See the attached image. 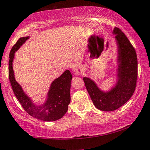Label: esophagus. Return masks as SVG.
<instances>
[{
    "label": "esophagus",
    "mask_w": 150,
    "mask_h": 150,
    "mask_svg": "<svg viewBox=\"0 0 150 150\" xmlns=\"http://www.w3.org/2000/svg\"><path fill=\"white\" fill-rule=\"evenodd\" d=\"M85 71V68L84 66H82V65H81V66L77 67L76 69H75V74L76 75H82Z\"/></svg>",
    "instance_id": "esophagus-1"
}]
</instances>
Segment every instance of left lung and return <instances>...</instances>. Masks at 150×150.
I'll return each instance as SVG.
<instances>
[{"instance_id": "obj_1", "label": "left lung", "mask_w": 150, "mask_h": 150, "mask_svg": "<svg viewBox=\"0 0 150 150\" xmlns=\"http://www.w3.org/2000/svg\"><path fill=\"white\" fill-rule=\"evenodd\" d=\"M118 45V83L109 92H103L92 80L84 77L83 80L89 96L98 109L104 111H114L128 101L133 94L137 77V58L135 48L125 34L115 27Z\"/></svg>"}]
</instances>
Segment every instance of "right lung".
Returning <instances> with one entry per match:
<instances>
[{"mask_svg": "<svg viewBox=\"0 0 150 150\" xmlns=\"http://www.w3.org/2000/svg\"><path fill=\"white\" fill-rule=\"evenodd\" d=\"M28 39L29 37L20 38L10 52L8 75L10 84L15 97L26 112L37 119L44 121H54L61 118L68 111V104L70 102V83L73 77L69 70H65L61 76L52 82L45 104L41 106L34 104L22 91L21 86L16 82L13 69L15 52Z\"/></svg>", "mask_w": 150, "mask_h": 150, "instance_id": "obj_1", "label": "right lung"}]
</instances>
